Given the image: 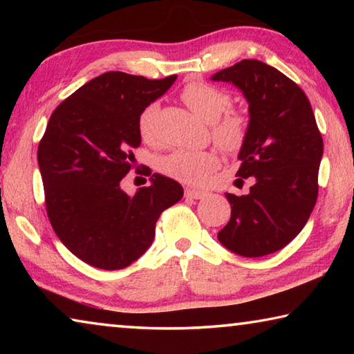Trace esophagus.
<instances>
[{
    "label": "esophagus",
    "instance_id": "1",
    "mask_svg": "<svg viewBox=\"0 0 354 354\" xmlns=\"http://www.w3.org/2000/svg\"><path fill=\"white\" fill-rule=\"evenodd\" d=\"M207 194L205 190H198V189H192V187H187L185 189V196H187V198H194V200H201V198H205Z\"/></svg>",
    "mask_w": 354,
    "mask_h": 354
}]
</instances>
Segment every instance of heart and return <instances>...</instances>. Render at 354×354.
<instances>
[{
    "label": "heart",
    "instance_id": "b5f03b06",
    "mask_svg": "<svg viewBox=\"0 0 354 354\" xmlns=\"http://www.w3.org/2000/svg\"><path fill=\"white\" fill-rule=\"evenodd\" d=\"M181 100L192 112L206 122H212V134L221 147L237 148L247 134V120L241 112L227 109L231 97L211 84L192 81L181 91ZM158 115V104L151 103L137 118V129L143 142L154 140V120ZM218 156L212 149L178 148L165 154L159 160V170L164 175L189 184H203L218 167Z\"/></svg>",
    "mask_w": 354,
    "mask_h": 354
}]
</instances>
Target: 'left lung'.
Here are the masks:
<instances>
[{
	"instance_id": "obj_1",
	"label": "left lung",
	"mask_w": 354,
	"mask_h": 354,
	"mask_svg": "<svg viewBox=\"0 0 354 354\" xmlns=\"http://www.w3.org/2000/svg\"><path fill=\"white\" fill-rule=\"evenodd\" d=\"M212 81L234 84L248 101L236 184L254 179L248 195L225 194L231 218L217 237L239 256L274 253L303 230L319 195L323 140L313 107L295 82L254 59L220 70Z\"/></svg>"
}]
</instances>
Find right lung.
I'll return each instance as SVG.
<instances>
[{
  "label": "right lung",
  "mask_w": 354,
  "mask_h": 354,
  "mask_svg": "<svg viewBox=\"0 0 354 354\" xmlns=\"http://www.w3.org/2000/svg\"><path fill=\"white\" fill-rule=\"evenodd\" d=\"M175 80L107 71L50 117L37 149L46 214L61 242L88 266L120 270L139 259L159 215L183 198L181 184L159 173L133 196L120 187L142 142L137 118Z\"/></svg>",
  "instance_id": "1"
}]
</instances>
